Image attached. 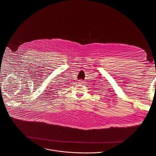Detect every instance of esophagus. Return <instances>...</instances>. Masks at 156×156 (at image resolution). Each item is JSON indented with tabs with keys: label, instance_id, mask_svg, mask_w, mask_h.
<instances>
[{
	"label": "esophagus",
	"instance_id": "esophagus-1",
	"mask_svg": "<svg viewBox=\"0 0 156 156\" xmlns=\"http://www.w3.org/2000/svg\"><path fill=\"white\" fill-rule=\"evenodd\" d=\"M82 83H83V81H82L81 80H79V83H80V84H82Z\"/></svg>",
	"mask_w": 156,
	"mask_h": 156
}]
</instances>
